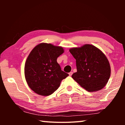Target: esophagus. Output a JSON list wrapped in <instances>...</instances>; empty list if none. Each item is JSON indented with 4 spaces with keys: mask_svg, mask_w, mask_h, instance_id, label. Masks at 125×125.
Masks as SVG:
<instances>
[{
    "mask_svg": "<svg viewBox=\"0 0 125 125\" xmlns=\"http://www.w3.org/2000/svg\"><path fill=\"white\" fill-rule=\"evenodd\" d=\"M72 74H73V72H71L69 73V76H72Z\"/></svg>",
    "mask_w": 125,
    "mask_h": 125,
    "instance_id": "obj_1",
    "label": "esophagus"
}]
</instances>
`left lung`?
Segmentation results:
<instances>
[{
	"mask_svg": "<svg viewBox=\"0 0 125 125\" xmlns=\"http://www.w3.org/2000/svg\"><path fill=\"white\" fill-rule=\"evenodd\" d=\"M69 52L75 59L77 69L72 75L73 79L88 92L102 89L111 74L110 65L105 54L89 44L71 48Z\"/></svg>",
	"mask_w": 125,
	"mask_h": 125,
	"instance_id": "left-lung-1",
	"label": "left lung"
}]
</instances>
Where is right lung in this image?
I'll list each match as a JSON object with an SVG mask.
<instances>
[{
    "label": "right lung",
    "mask_w": 125,
    "mask_h": 125,
    "mask_svg": "<svg viewBox=\"0 0 125 125\" xmlns=\"http://www.w3.org/2000/svg\"><path fill=\"white\" fill-rule=\"evenodd\" d=\"M63 52L61 46L41 43L30 53L25 64V77L29 87L36 94L42 96L52 94L69 75L61 70L57 62Z\"/></svg>",
    "instance_id": "obj_1"
}]
</instances>
